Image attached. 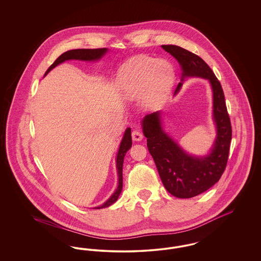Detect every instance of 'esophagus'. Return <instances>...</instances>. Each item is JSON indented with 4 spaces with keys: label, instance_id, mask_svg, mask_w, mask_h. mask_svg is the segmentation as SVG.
<instances>
[{
    "label": "esophagus",
    "instance_id": "1",
    "mask_svg": "<svg viewBox=\"0 0 261 261\" xmlns=\"http://www.w3.org/2000/svg\"><path fill=\"white\" fill-rule=\"evenodd\" d=\"M132 139H133L134 141H141V140L143 139L142 132H141L140 130H134V131L132 132Z\"/></svg>",
    "mask_w": 261,
    "mask_h": 261
}]
</instances>
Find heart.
Segmentation results:
<instances>
[{"mask_svg":"<svg viewBox=\"0 0 261 261\" xmlns=\"http://www.w3.org/2000/svg\"><path fill=\"white\" fill-rule=\"evenodd\" d=\"M174 80L172 65L164 60L141 56L126 62L117 75L119 89L126 98L143 96L149 107L161 103Z\"/></svg>","mask_w":261,"mask_h":261,"instance_id":"1","label":"heart"}]
</instances>
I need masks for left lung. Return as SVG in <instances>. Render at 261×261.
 Instances as JSON below:
<instances>
[{"label": "left lung", "instance_id": "8db88e82", "mask_svg": "<svg viewBox=\"0 0 261 261\" xmlns=\"http://www.w3.org/2000/svg\"><path fill=\"white\" fill-rule=\"evenodd\" d=\"M172 55L183 70V78L198 76L207 79L213 92V119L217 135L211 153L197 158L189 155L163 131L161 112H152L142 120L147 146L156 165L165 189L176 198L190 199L205 192L217 183L226 168L232 127L227 112L223 89L211 67L199 56L175 45H162ZM178 84L174 95L182 87Z\"/></svg>", "mask_w": 261, "mask_h": 261}]
</instances>
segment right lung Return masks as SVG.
I'll return each mask as SVG.
<instances>
[{"label":"right lung","mask_w":261,"mask_h":261,"mask_svg":"<svg viewBox=\"0 0 261 261\" xmlns=\"http://www.w3.org/2000/svg\"><path fill=\"white\" fill-rule=\"evenodd\" d=\"M108 49L107 48H101V49H77V50H70L65 51L62 54L54 63L48 68L45 75L49 73L50 70L59 65L60 63L68 61V60H80V61H96L99 60L106 53ZM132 146V138H131V129L127 128L125 131L124 136L120 143L119 149L117 152L116 156V168H117V174H118V186L116 188L115 192L112 194V197L108 199L103 204L100 206L95 207V210H99V208H105L112 203H114L122 190V185H123V179H122V166H123V161H124L125 154L129 150Z\"/></svg>","instance_id":"add662e5"}]
</instances>
